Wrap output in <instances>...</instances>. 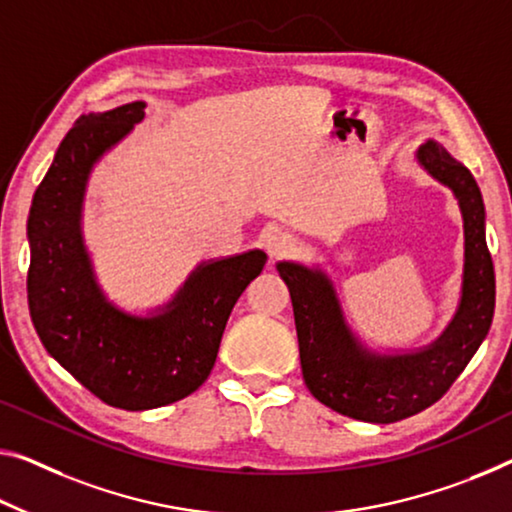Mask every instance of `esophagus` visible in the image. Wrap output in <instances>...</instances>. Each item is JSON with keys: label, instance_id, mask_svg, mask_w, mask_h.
<instances>
[{"label": "esophagus", "instance_id": "obj_1", "mask_svg": "<svg viewBox=\"0 0 512 512\" xmlns=\"http://www.w3.org/2000/svg\"><path fill=\"white\" fill-rule=\"evenodd\" d=\"M265 249L272 258H286L297 251V240L288 231H272L265 238Z\"/></svg>", "mask_w": 512, "mask_h": 512}]
</instances>
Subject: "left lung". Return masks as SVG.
I'll return each mask as SVG.
<instances>
[{"label": "left lung", "mask_w": 512, "mask_h": 512, "mask_svg": "<svg viewBox=\"0 0 512 512\" xmlns=\"http://www.w3.org/2000/svg\"><path fill=\"white\" fill-rule=\"evenodd\" d=\"M432 178L451 187L465 219L462 297L451 325L428 348L407 355H375L345 325L336 290L325 272L279 263L293 300L302 375L313 398L334 412L368 423H393L437 403L465 371L494 316V265L485 242V206L471 171L437 141L416 151Z\"/></svg>", "instance_id": "obj_1"}]
</instances>
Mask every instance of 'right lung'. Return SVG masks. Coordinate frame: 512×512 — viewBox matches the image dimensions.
I'll list each match as a JSON object with an SVG mask.
<instances>
[{
	"label": "right lung",
	"mask_w": 512,
	"mask_h": 512,
	"mask_svg": "<svg viewBox=\"0 0 512 512\" xmlns=\"http://www.w3.org/2000/svg\"><path fill=\"white\" fill-rule=\"evenodd\" d=\"M144 102L80 116L31 201L27 297L45 350L102 403L153 410L208 380L238 297L265 267L254 249L201 263L160 313L130 316L102 295L82 240L86 180L102 153L144 119Z\"/></svg>",
	"instance_id": "1"
}]
</instances>
